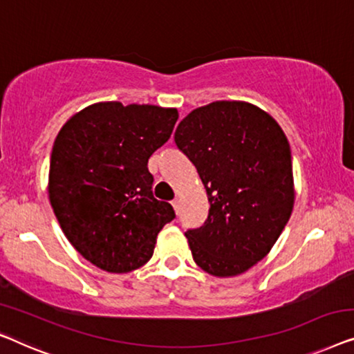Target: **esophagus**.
<instances>
[{
  "label": "esophagus",
  "instance_id": "34e87169",
  "mask_svg": "<svg viewBox=\"0 0 354 354\" xmlns=\"http://www.w3.org/2000/svg\"><path fill=\"white\" fill-rule=\"evenodd\" d=\"M171 205H173V208H175V212L179 213V198H175V201L171 202Z\"/></svg>",
  "mask_w": 354,
  "mask_h": 354
}]
</instances>
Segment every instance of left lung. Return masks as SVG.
<instances>
[{
    "instance_id": "left-lung-1",
    "label": "left lung",
    "mask_w": 354,
    "mask_h": 354,
    "mask_svg": "<svg viewBox=\"0 0 354 354\" xmlns=\"http://www.w3.org/2000/svg\"><path fill=\"white\" fill-rule=\"evenodd\" d=\"M179 151L197 168L210 210L186 232L198 268L239 276L261 261L292 215V153L270 113L243 101L194 109L175 131Z\"/></svg>"
}]
</instances>
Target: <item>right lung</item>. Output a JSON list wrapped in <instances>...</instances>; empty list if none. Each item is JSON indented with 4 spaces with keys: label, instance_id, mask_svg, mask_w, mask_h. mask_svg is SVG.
Returning <instances> with one entry per match:
<instances>
[{
    "label": "right lung",
    "instance_id": "obj_1",
    "mask_svg": "<svg viewBox=\"0 0 354 354\" xmlns=\"http://www.w3.org/2000/svg\"><path fill=\"white\" fill-rule=\"evenodd\" d=\"M176 120V109L96 102L57 133L49 202L68 242L94 266L118 274L144 266L175 218L170 203L152 196L147 162Z\"/></svg>",
    "mask_w": 354,
    "mask_h": 354
}]
</instances>
